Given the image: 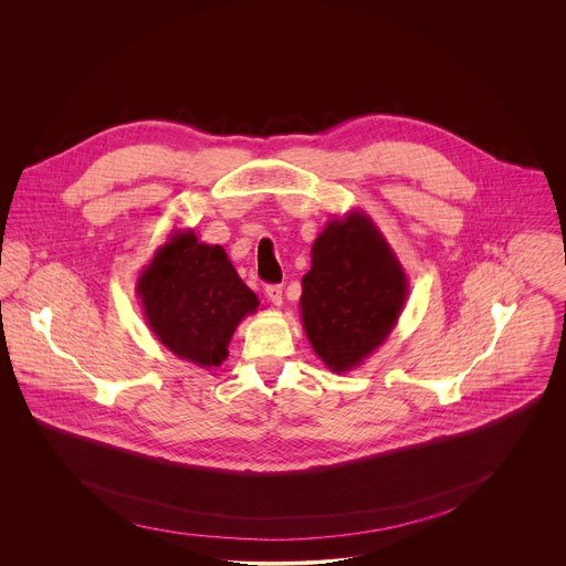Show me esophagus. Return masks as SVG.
<instances>
[{
	"label": "esophagus",
	"instance_id": "obj_1",
	"mask_svg": "<svg viewBox=\"0 0 566 566\" xmlns=\"http://www.w3.org/2000/svg\"><path fill=\"white\" fill-rule=\"evenodd\" d=\"M265 296L272 301V305L281 307V303H283V290H281V285H268V287H265Z\"/></svg>",
	"mask_w": 566,
	"mask_h": 566
}]
</instances>
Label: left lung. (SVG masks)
Segmentation results:
<instances>
[{
    "instance_id": "left-lung-1",
    "label": "left lung",
    "mask_w": 566,
    "mask_h": 566,
    "mask_svg": "<svg viewBox=\"0 0 566 566\" xmlns=\"http://www.w3.org/2000/svg\"><path fill=\"white\" fill-rule=\"evenodd\" d=\"M409 281L379 227L361 209L328 220L303 276L301 321L331 373L361 366L392 333Z\"/></svg>"
}]
</instances>
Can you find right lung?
<instances>
[{
    "label": "right lung",
    "mask_w": 566,
    "mask_h": 566,
    "mask_svg": "<svg viewBox=\"0 0 566 566\" xmlns=\"http://www.w3.org/2000/svg\"><path fill=\"white\" fill-rule=\"evenodd\" d=\"M135 290L155 337L200 368L220 366L235 328L259 310L227 250L200 242L193 229H171Z\"/></svg>",
    "instance_id": "obj_1"
}]
</instances>
